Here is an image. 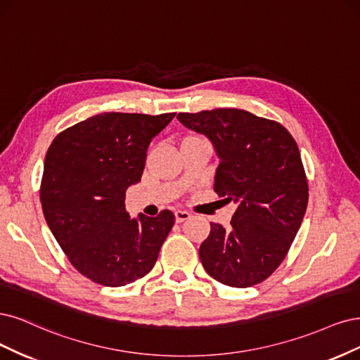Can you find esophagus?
<instances>
[{
    "instance_id": "1",
    "label": "esophagus",
    "mask_w": 360,
    "mask_h": 360,
    "mask_svg": "<svg viewBox=\"0 0 360 360\" xmlns=\"http://www.w3.org/2000/svg\"><path fill=\"white\" fill-rule=\"evenodd\" d=\"M175 218H176L178 223H182V221H185V219L191 218V214H190L188 211H181V210H178V211H175Z\"/></svg>"
}]
</instances>
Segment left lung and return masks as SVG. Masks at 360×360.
<instances>
[{"label": "left lung", "mask_w": 360, "mask_h": 360, "mask_svg": "<svg viewBox=\"0 0 360 360\" xmlns=\"http://www.w3.org/2000/svg\"><path fill=\"white\" fill-rule=\"evenodd\" d=\"M176 118L212 142L219 158L214 191L238 205L229 229L211 223L199 250L205 271L230 287L264 281L287 256L308 205L295 139L280 122L240 109Z\"/></svg>", "instance_id": "8db88e82"}]
</instances>
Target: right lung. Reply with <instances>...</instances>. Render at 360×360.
Segmentation results:
<instances>
[{
  "mask_svg": "<svg viewBox=\"0 0 360 360\" xmlns=\"http://www.w3.org/2000/svg\"><path fill=\"white\" fill-rule=\"evenodd\" d=\"M175 113L104 112L58 134L44 158L43 214L75 268L101 285L121 287L154 268L175 224L125 210V191L141 182L148 146Z\"/></svg>",
  "mask_w": 360,
  "mask_h": 360,
  "instance_id": "obj_1",
  "label": "right lung"
}]
</instances>
